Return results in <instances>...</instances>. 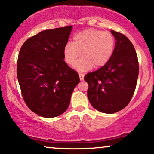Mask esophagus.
<instances>
[{"label":"esophagus","instance_id":"34e87169","mask_svg":"<svg viewBox=\"0 0 154 154\" xmlns=\"http://www.w3.org/2000/svg\"><path fill=\"white\" fill-rule=\"evenodd\" d=\"M79 79H80V80H83L84 79V74L82 73H79Z\"/></svg>","mask_w":154,"mask_h":154}]
</instances>
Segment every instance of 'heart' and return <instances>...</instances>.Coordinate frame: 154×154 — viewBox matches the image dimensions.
Masks as SVG:
<instances>
[{
    "label": "heart",
    "mask_w": 154,
    "mask_h": 154,
    "mask_svg": "<svg viewBox=\"0 0 154 154\" xmlns=\"http://www.w3.org/2000/svg\"><path fill=\"white\" fill-rule=\"evenodd\" d=\"M115 38L110 32L87 29L76 33L73 42H68L63 51V59L69 66H74L82 52L83 57L75 65L78 71L100 68L109 62L114 54Z\"/></svg>",
    "instance_id": "heart-1"
}]
</instances>
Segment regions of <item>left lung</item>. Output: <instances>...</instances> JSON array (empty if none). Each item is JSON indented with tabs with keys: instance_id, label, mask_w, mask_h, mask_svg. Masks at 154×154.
Returning a JSON list of instances; mask_svg holds the SVG:
<instances>
[{
	"instance_id": "8db88e82",
	"label": "left lung",
	"mask_w": 154,
	"mask_h": 154,
	"mask_svg": "<svg viewBox=\"0 0 154 154\" xmlns=\"http://www.w3.org/2000/svg\"><path fill=\"white\" fill-rule=\"evenodd\" d=\"M116 40L114 54L106 64L88 73V97L96 110L114 114L130 103L138 77L139 65L135 48L125 35L114 30Z\"/></svg>"
}]
</instances>
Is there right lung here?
<instances>
[{"label": "right lung", "instance_id": "right-lung-1", "mask_svg": "<svg viewBox=\"0 0 154 154\" xmlns=\"http://www.w3.org/2000/svg\"><path fill=\"white\" fill-rule=\"evenodd\" d=\"M72 26L47 29L24 42L17 61V78L24 102L45 118L61 115L69 107L77 72L63 61V51Z\"/></svg>", "mask_w": 154, "mask_h": 154}]
</instances>
